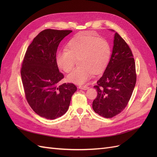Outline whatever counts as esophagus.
<instances>
[{
	"label": "esophagus",
	"mask_w": 157,
	"mask_h": 157,
	"mask_svg": "<svg viewBox=\"0 0 157 157\" xmlns=\"http://www.w3.org/2000/svg\"><path fill=\"white\" fill-rule=\"evenodd\" d=\"M78 88L81 89V90H86L89 88V87H88L87 86H79Z\"/></svg>",
	"instance_id": "1"
}]
</instances>
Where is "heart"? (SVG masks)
<instances>
[{
  "label": "heart",
  "mask_w": 157,
  "mask_h": 157,
  "mask_svg": "<svg viewBox=\"0 0 157 157\" xmlns=\"http://www.w3.org/2000/svg\"><path fill=\"white\" fill-rule=\"evenodd\" d=\"M111 56L109 42L89 32L78 33L71 39L65 49L58 52L56 63L64 72L69 73L78 59V67L75 68L67 77L70 82L82 84L94 74L101 73L105 69Z\"/></svg>",
  "instance_id": "b5f03b06"
}]
</instances>
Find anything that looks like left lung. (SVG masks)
I'll use <instances>...</instances> for the list:
<instances>
[{"label": "left lung", "instance_id": "8db88e82", "mask_svg": "<svg viewBox=\"0 0 157 157\" xmlns=\"http://www.w3.org/2000/svg\"><path fill=\"white\" fill-rule=\"evenodd\" d=\"M136 82V64L132 51L115 33L110 60L98 84L94 86L98 92L92 103L94 111L105 118L118 115L126 107Z\"/></svg>", "mask_w": 157, "mask_h": 157}]
</instances>
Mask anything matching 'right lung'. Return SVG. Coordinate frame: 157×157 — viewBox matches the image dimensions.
Returning a JSON list of instances; mask_svg holds the SVG:
<instances>
[{"mask_svg": "<svg viewBox=\"0 0 157 157\" xmlns=\"http://www.w3.org/2000/svg\"><path fill=\"white\" fill-rule=\"evenodd\" d=\"M71 30L45 29L27 48L21 76L27 101L37 115L56 119L67 111L77 88L72 83L59 85L63 75L56 63L58 47Z\"/></svg>", "mask_w": 157, "mask_h": 157, "instance_id": "obj_1", "label": "right lung"}]
</instances>
